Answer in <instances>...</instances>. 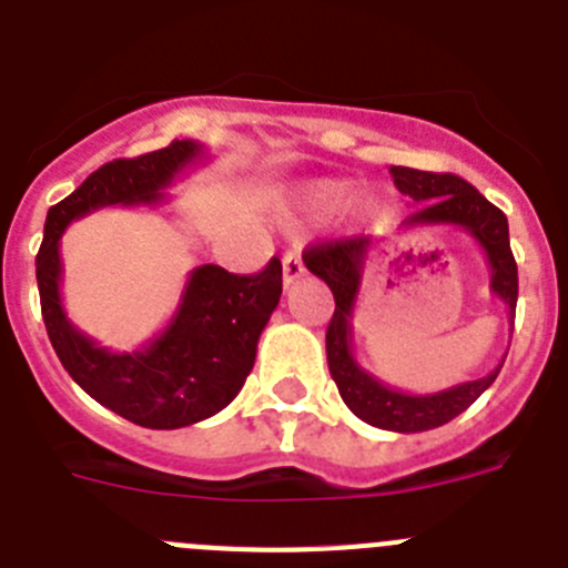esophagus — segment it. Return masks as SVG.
I'll return each mask as SVG.
<instances>
[{"mask_svg": "<svg viewBox=\"0 0 568 568\" xmlns=\"http://www.w3.org/2000/svg\"><path fill=\"white\" fill-rule=\"evenodd\" d=\"M305 274V263H302V254L300 252H288L283 257V283L291 285Z\"/></svg>", "mask_w": 568, "mask_h": 568, "instance_id": "esophagus-1", "label": "esophagus"}]
</instances>
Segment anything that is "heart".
Returning a JSON list of instances; mask_svg holds the SVG:
<instances>
[{
    "label": "heart",
    "instance_id": "heart-1",
    "mask_svg": "<svg viewBox=\"0 0 568 568\" xmlns=\"http://www.w3.org/2000/svg\"><path fill=\"white\" fill-rule=\"evenodd\" d=\"M353 187H356V184L349 182V179H314V182L302 184L300 187V204L308 212H314V215H322V219H325V215H333V212H338L347 204V199L353 195ZM356 212L362 221H381L384 219L386 206L378 195H362V199L356 201Z\"/></svg>",
    "mask_w": 568,
    "mask_h": 568
}]
</instances>
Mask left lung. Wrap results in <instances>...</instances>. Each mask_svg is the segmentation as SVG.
Returning a JSON list of instances; mask_svg holds the SVG:
<instances>
[{"mask_svg":"<svg viewBox=\"0 0 568 568\" xmlns=\"http://www.w3.org/2000/svg\"><path fill=\"white\" fill-rule=\"evenodd\" d=\"M389 173L395 179V187L417 204L415 212H409L404 221L406 232L423 230V226H459L468 232L479 243L487 266H490V294L505 302L507 316L513 320L518 300V268L510 252V230H507L505 212L493 206L474 184L454 173H426L415 171V168H392ZM373 252L375 246L369 243V237L362 235L311 246L302 254L308 272L325 280L336 300L325 347L327 367L336 381L338 395L353 415L362 417L369 426L384 428V432L417 434L445 426L448 420L463 415L496 381L505 358L485 378L465 381V384L428 392V395L395 389L375 378L369 369H364L353 356V311H356L364 268H367Z\"/></svg>","mask_w":568,"mask_h":568,"instance_id":"8db88e82","label":"left lung"}]
</instances>
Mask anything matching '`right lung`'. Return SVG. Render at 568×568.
Here are the masks:
<instances>
[{"instance_id": "obj_1", "label": "right lung", "mask_w": 568, "mask_h": 568, "mask_svg": "<svg viewBox=\"0 0 568 568\" xmlns=\"http://www.w3.org/2000/svg\"><path fill=\"white\" fill-rule=\"evenodd\" d=\"M206 159L201 142L176 140L162 151L103 164L75 193L50 206L36 257L41 314L63 369L100 406L145 428L193 426L235 400L254 367L260 333L283 294V266L272 257L248 277L212 263L195 266L164 331L134 353H114L78 331L63 311L61 237L72 221L103 206L164 204V190Z\"/></svg>"}]
</instances>
